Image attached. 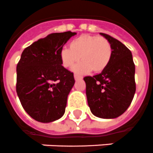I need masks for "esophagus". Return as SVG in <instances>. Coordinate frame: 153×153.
<instances>
[{
    "label": "esophagus",
    "mask_w": 153,
    "mask_h": 153,
    "mask_svg": "<svg viewBox=\"0 0 153 153\" xmlns=\"http://www.w3.org/2000/svg\"><path fill=\"white\" fill-rule=\"evenodd\" d=\"M74 79H75V80H81L82 77L80 76L76 75V74H74Z\"/></svg>",
    "instance_id": "esophagus-1"
}]
</instances>
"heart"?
Here are the masks:
<instances>
[{"label": "heart", "mask_w": 153, "mask_h": 153, "mask_svg": "<svg viewBox=\"0 0 153 153\" xmlns=\"http://www.w3.org/2000/svg\"><path fill=\"white\" fill-rule=\"evenodd\" d=\"M69 46L60 51L61 61L65 68H69L80 57L82 61L73 67V70L78 74H87L92 69L96 73L102 72L111 62L112 47L104 38L83 35L71 41Z\"/></svg>", "instance_id": "heart-1"}]
</instances>
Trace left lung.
Instances as JSON below:
<instances>
[{
	"label": "left lung",
	"mask_w": 153,
	"mask_h": 153,
	"mask_svg": "<svg viewBox=\"0 0 153 153\" xmlns=\"http://www.w3.org/2000/svg\"><path fill=\"white\" fill-rule=\"evenodd\" d=\"M109 41L112 56L108 66L93 76H85L91 112L100 118H115L127 110L136 91L135 65L131 51L118 40L100 33Z\"/></svg>",
	"instance_id": "8db88e82"
}]
</instances>
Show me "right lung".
Wrapping results in <instances>:
<instances>
[{"label": "right lung", "instance_id": "obj_1", "mask_svg": "<svg viewBox=\"0 0 153 153\" xmlns=\"http://www.w3.org/2000/svg\"><path fill=\"white\" fill-rule=\"evenodd\" d=\"M76 33H53L24 49L16 67V92L35 120L52 123L64 115L74 85L73 73L62 65L60 51Z\"/></svg>", "mask_w": 153, "mask_h": 153}]
</instances>
